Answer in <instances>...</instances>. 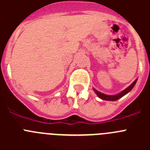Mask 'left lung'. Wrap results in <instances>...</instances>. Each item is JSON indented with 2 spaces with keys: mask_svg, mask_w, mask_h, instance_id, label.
I'll list each match as a JSON object with an SVG mask.
<instances>
[{
  "mask_svg": "<svg viewBox=\"0 0 150 150\" xmlns=\"http://www.w3.org/2000/svg\"><path fill=\"white\" fill-rule=\"evenodd\" d=\"M137 79H135L133 83H132V84L130 85L128 88H125V90H123V91H122V92H120V93L117 94V95H105V94H103V93H101V92H100V91H97V90L95 89V88H94V91H95V92L96 93V95H98V96L100 98L103 99V100H117L118 99L121 98L122 97H123L124 95H126L127 93H128V92H129V91L134 88V85L136 84V82H137Z\"/></svg>",
  "mask_w": 150,
  "mask_h": 150,
  "instance_id": "obj_1",
  "label": "left lung"
}]
</instances>
